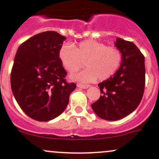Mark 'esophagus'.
<instances>
[{"instance_id": "esophagus-1", "label": "esophagus", "mask_w": 159, "mask_h": 159, "mask_svg": "<svg viewBox=\"0 0 159 159\" xmlns=\"http://www.w3.org/2000/svg\"><path fill=\"white\" fill-rule=\"evenodd\" d=\"M77 87L78 88H81V89H87L90 86L89 85H85V84H78Z\"/></svg>"}]
</instances>
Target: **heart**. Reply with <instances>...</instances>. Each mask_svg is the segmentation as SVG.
Masks as SVG:
<instances>
[{
  "label": "heart",
  "instance_id": "heart-1",
  "mask_svg": "<svg viewBox=\"0 0 159 159\" xmlns=\"http://www.w3.org/2000/svg\"><path fill=\"white\" fill-rule=\"evenodd\" d=\"M59 58L63 67L70 73L87 67L78 74H72L71 79L82 82L102 81L116 73L122 62V52L114 46H106L93 39L82 41L75 47L63 45L59 51Z\"/></svg>",
  "mask_w": 159,
  "mask_h": 159
}]
</instances>
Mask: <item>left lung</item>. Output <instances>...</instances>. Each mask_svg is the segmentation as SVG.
I'll return each instance as SVG.
<instances>
[{
	"mask_svg": "<svg viewBox=\"0 0 159 159\" xmlns=\"http://www.w3.org/2000/svg\"><path fill=\"white\" fill-rule=\"evenodd\" d=\"M122 52L120 67L112 77L98 84L102 96L91 105L95 114L105 120H118L138 107L145 87L144 56L132 42L116 38Z\"/></svg>",
	"mask_w": 159,
	"mask_h": 159,
	"instance_id": "8db88e82",
	"label": "left lung"
}]
</instances>
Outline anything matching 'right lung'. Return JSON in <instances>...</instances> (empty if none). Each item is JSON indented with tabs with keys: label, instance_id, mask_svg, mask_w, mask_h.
<instances>
[{
	"label": "right lung",
	"instance_id": "1",
	"mask_svg": "<svg viewBox=\"0 0 159 159\" xmlns=\"http://www.w3.org/2000/svg\"><path fill=\"white\" fill-rule=\"evenodd\" d=\"M65 36L55 31L40 33L18 48L11 71L12 93L24 112L32 119L49 121L61 115L76 88L67 83L59 58Z\"/></svg>",
	"mask_w": 159,
	"mask_h": 159
}]
</instances>
